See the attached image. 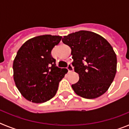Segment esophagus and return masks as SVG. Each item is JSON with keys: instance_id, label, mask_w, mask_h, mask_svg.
I'll use <instances>...</instances> for the list:
<instances>
[{"instance_id": "34e87169", "label": "esophagus", "mask_w": 129, "mask_h": 129, "mask_svg": "<svg viewBox=\"0 0 129 129\" xmlns=\"http://www.w3.org/2000/svg\"><path fill=\"white\" fill-rule=\"evenodd\" d=\"M67 68H68L69 72H73V70H74V67H72V65L71 64H68Z\"/></svg>"}]
</instances>
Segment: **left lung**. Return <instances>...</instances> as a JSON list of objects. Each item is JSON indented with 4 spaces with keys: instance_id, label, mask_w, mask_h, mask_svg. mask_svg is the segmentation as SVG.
<instances>
[{
    "instance_id": "1",
    "label": "left lung",
    "mask_w": 129,
    "mask_h": 129,
    "mask_svg": "<svg viewBox=\"0 0 129 129\" xmlns=\"http://www.w3.org/2000/svg\"><path fill=\"white\" fill-rule=\"evenodd\" d=\"M71 48L72 65L79 76L72 85L77 95L95 99L105 94L113 81L117 69V57L110 43L102 36L81 30L62 39Z\"/></svg>"
}]
</instances>
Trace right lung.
<instances>
[{
	"instance_id": "obj_1",
	"label": "right lung",
	"mask_w": 129,
	"mask_h": 129,
	"mask_svg": "<svg viewBox=\"0 0 129 129\" xmlns=\"http://www.w3.org/2000/svg\"><path fill=\"white\" fill-rule=\"evenodd\" d=\"M61 39L59 35H40L28 40L18 50L13 64V79L28 101L41 103L52 99L68 72L67 68L57 67L51 55Z\"/></svg>"
}]
</instances>
